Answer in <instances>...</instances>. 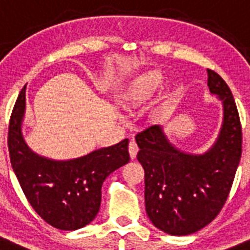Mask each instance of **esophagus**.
Wrapping results in <instances>:
<instances>
[{
  "instance_id": "obj_1",
  "label": "esophagus",
  "mask_w": 250,
  "mask_h": 250,
  "mask_svg": "<svg viewBox=\"0 0 250 250\" xmlns=\"http://www.w3.org/2000/svg\"><path fill=\"white\" fill-rule=\"evenodd\" d=\"M128 151H129V156H131L132 160H133V159H136V155H137V152H138V146H137V144L133 141V140L129 142Z\"/></svg>"
}]
</instances>
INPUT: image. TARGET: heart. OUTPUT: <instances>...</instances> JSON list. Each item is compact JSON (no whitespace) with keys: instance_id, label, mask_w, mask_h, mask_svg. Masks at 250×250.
<instances>
[{"instance_id":"b5f03b06","label":"heart","mask_w":250,"mask_h":250,"mask_svg":"<svg viewBox=\"0 0 250 250\" xmlns=\"http://www.w3.org/2000/svg\"><path fill=\"white\" fill-rule=\"evenodd\" d=\"M164 83V76L159 71H147L131 80L119 94V102L125 109H137L145 105ZM167 113V104L163 103L155 110V118L163 119Z\"/></svg>"}]
</instances>
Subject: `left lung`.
<instances>
[{
	"instance_id": "left-lung-1",
	"label": "left lung",
	"mask_w": 250,
	"mask_h": 250,
	"mask_svg": "<svg viewBox=\"0 0 250 250\" xmlns=\"http://www.w3.org/2000/svg\"><path fill=\"white\" fill-rule=\"evenodd\" d=\"M209 93L221 102L224 117L212 146L190 154L170 142L161 125L140 132L137 160L145 170V205L150 221L175 236L198 231L215 219L231 188L242 157V125L226 83L207 70Z\"/></svg>"
}]
</instances>
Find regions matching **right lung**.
<instances>
[{"mask_svg": "<svg viewBox=\"0 0 250 250\" xmlns=\"http://www.w3.org/2000/svg\"><path fill=\"white\" fill-rule=\"evenodd\" d=\"M26 86L15 103L8 125L11 167L24 194L42 219L60 230H77L96 217L102 186L109 174L129 161L128 140L70 160L38 155L25 142L22 122Z\"/></svg>", "mask_w": 250, "mask_h": 250, "instance_id": "obj_1", "label": "right lung"}]
</instances>
